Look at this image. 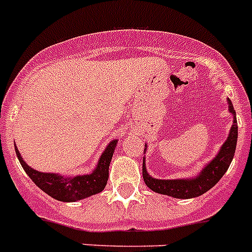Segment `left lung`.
Returning a JSON list of instances; mask_svg holds the SVG:
<instances>
[{"label":"left lung","mask_w":252,"mask_h":252,"mask_svg":"<svg viewBox=\"0 0 252 252\" xmlns=\"http://www.w3.org/2000/svg\"><path fill=\"white\" fill-rule=\"evenodd\" d=\"M226 102H228L229 112L233 115V124L230 126L225 142L221 145L220 150L212 158V160L206 163L203 168L200 169V172L193 177H190V179L161 180L155 179V177L149 175L146 169V160L144 158L142 176H144V181L149 189H151L155 193L177 198V199H189V198L199 197L219 183V180L225 175L229 165L232 163L234 153H236L237 138H238L236 111H234L232 101L229 98H226ZM146 149L147 145L145 144V150Z\"/></svg>","instance_id":"1"}]
</instances>
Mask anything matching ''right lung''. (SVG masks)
<instances>
[{"label":"right lung","instance_id":"obj_1","mask_svg":"<svg viewBox=\"0 0 252 252\" xmlns=\"http://www.w3.org/2000/svg\"><path fill=\"white\" fill-rule=\"evenodd\" d=\"M116 145H118V140L110 141V144L106 146L105 151L98 159L95 168L91 173L68 176V177L59 175V173L36 171L23 160L16 146L15 153L27 175L30 176V179L42 191L61 202H77V200L92 197L94 194L101 193L102 190L105 189L108 180V167L111 163Z\"/></svg>","mask_w":252,"mask_h":252}]
</instances>
